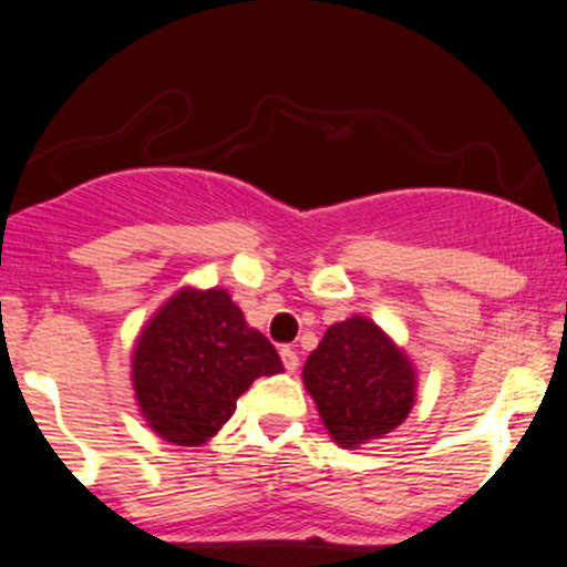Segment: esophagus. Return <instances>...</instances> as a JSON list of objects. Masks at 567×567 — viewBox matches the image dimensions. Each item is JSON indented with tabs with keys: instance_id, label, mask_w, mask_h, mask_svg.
<instances>
[{
	"instance_id": "esophagus-1",
	"label": "esophagus",
	"mask_w": 567,
	"mask_h": 567,
	"mask_svg": "<svg viewBox=\"0 0 567 567\" xmlns=\"http://www.w3.org/2000/svg\"><path fill=\"white\" fill-rule=\"evenodd\" d=\"M279 357H282L285 370H288V373H296V370H298V354H296V351H292L290 347H282V349H279Z\"/></svg>"
}]
</instances>
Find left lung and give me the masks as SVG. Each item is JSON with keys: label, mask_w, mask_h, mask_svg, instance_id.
Wrapping results in <instances>:
<instances>
[{"label": "left lung", "mask_w": 567, "mask_h": 567, "mask_svg": "<svg viewBox=\"0 0 567 567\" xmlns=\"http://www.w3.org/2000/svg\"><path fill=\"white\" fill-rule=\"evenodd\" d=\"M301 379L330 440L343 451H360L394 432L419 396L415 362L379 322L362 315L324 330Z\"/></svg>", "instance_id": "1"}]
</instances>
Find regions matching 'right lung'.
Wrapping results in <instances>:
<instances>
[{"instance_id": "1", "label": "right lung", "mask_w": 567, "mask_h": 567, "mask_svg": "<svg viewBox=\"0 0 567 567\" xmlns=\"http://www.w3.org/2000/svg\"><path fill=\"white\" fill-rule=\"evenodd\" d=\"M282 360L224 288L184 285L148 317L130 354L135 405L157 437L197 447L216 437L237 400Z\"/></svg>"}]
</instances>
